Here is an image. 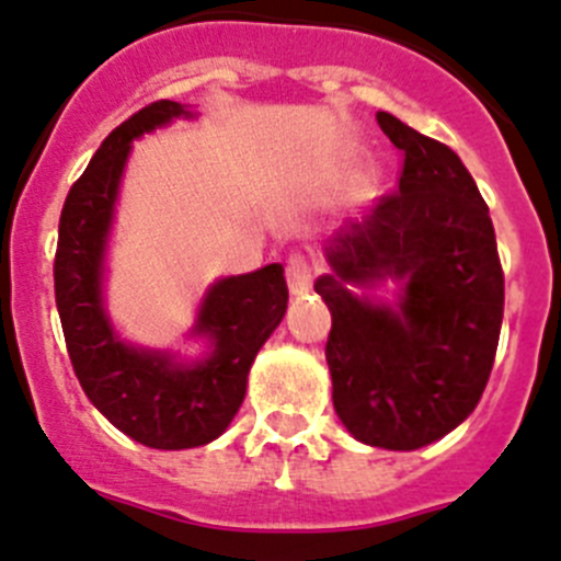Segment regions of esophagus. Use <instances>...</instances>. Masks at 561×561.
I'll list each match as a JSON object with an SVG mask.
<instances>
[{
    "label": "esophagus",
    "instance_id": "obj_1",
    "mask_svg": "<svg viewBox=\"0 0 561 561\" xmlns=\"http://www.w3.org/2000/svg\"><path fill=\"white\" fill-rule=\"evenodd\" d=\"M317 266L306 259V255H291L286 261V284H289L291 295H306L314 284Z\"/></svg>",
    "mask_w": 561,
    "mask_h": 561
}]
</instances>
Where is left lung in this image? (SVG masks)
<instances>
[{"mask_svg":"<svg viewBox=\"0 0 561 561\" xmlns=\"http://www.w3.org/2000/svg\"><path fill=\"white\" fill-rule=\"evenodd\" d=\"M403 152L398 192L328 239L314 284L331 308L325 358L333 409L358 442L417 450L465 423L481 400L503 320V270L490 208L450 147L378 113ZM392 276L399 302L347 283Z\"/></svg>","mask_w":561,"mask_h":561,"instance_id":"1","label":"left lung"}]
</instances>
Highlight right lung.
Masks as SVG:
<instances>
[{
    "label": "right lung",
    "instance_id": "1",
    "mask_svg": "<svg viewBox=\"0 0 561 561\" xmlns=\"http://www.w3.org/2000/svg\"><path fill=\"white\" fill-rule=\"evenodd\" d=\"M192 111L158 100L122 122L69 188L58 225L55 302L82 392L122 434L147 448L183 450L217 439L236 417L247 373L286 314L284 266L222 277L199 306L194 336L210 342L203 362L125 344L102 306V270L119 180L133 138Z\"/></svg>",
    "mask_w": 561,
    "mask_h": 561
}]
</instances>
